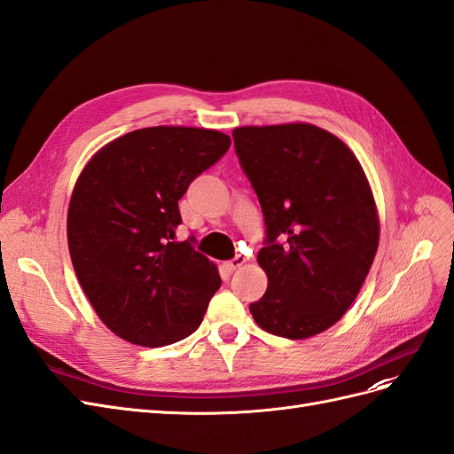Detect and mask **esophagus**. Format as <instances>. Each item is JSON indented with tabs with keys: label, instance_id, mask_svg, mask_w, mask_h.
<instances>
[{
	"label": "esophagus",
	"instance_id": "34e87169",
	"mask_svg": "<svg viewBox=\"0 0 454 454\" xmlns=\"http://www.w3.org/2000/svg\"><path fill=\"white\" fill-rule=\"evenodd\" d=\"M245 262H247V258H245L243 254H236L230 262H226V266H228V270L234 271V270H239Z\"/></svg>",
	"mask_w": 454,
	"mask_h": 454
}]
</instances>
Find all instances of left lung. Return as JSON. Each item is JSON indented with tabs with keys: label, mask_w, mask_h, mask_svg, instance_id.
I'll list each match as a JSON object with an SVG mask.
<instances>
[{
	"label": "left lung",
	"mask_w": 454,
	"mask_h": 454,
	"mask_svg": "<svg viewBox=\"0 0 454 454\" xmlns=\"http://www.w3.org/2000/svg\"><path fill=\"white\" fill-rule=\"evenodd\" d=\"M231 137L266 224L256 261L268 289L251 314L283 339L323 333L352 306L379 249L367 176L352 150L316 125L238 127Z\"/></svg>",
	"instance_id": "left-lung-1"
}]
</instances>
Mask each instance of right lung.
Here are the masks:
<instances>
[{
  "label": "right lung",
  "mask_w": 454,
  "mask_h": 454,
  "mask_svg": "<svg viewBox=\"0 0 454 454\" xmlns=\"http://www.w3.org/2000/svg\"><path fill=\"white\" fill-rule=\"evenodd\" d=\"M230 145L211 129H138L98 150L77 178L72 264L97 316L123 340L158 348L200 327L223 281L196 239L175 241L178 200Z\"/></svg>",
  "instance_id": "add662e5"
}]
</instances>
